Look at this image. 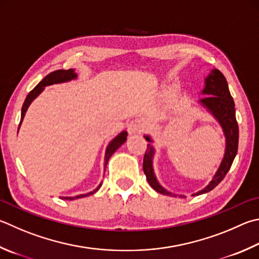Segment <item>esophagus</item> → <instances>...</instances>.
<instances>
[{"label":"esophagus","mask_w":259,"mask_h":259,"mask_svg":"<svg viewBox=\"0 0 259 259\" xmlns=\"http://www.w3.org/2000/svg\"><path fill=\"white\" fill-rule=\"evenodd\" d=\"M144 130H145V124L143 123L142 121L138 120V119L133 120L128 124V133L130 135H133V134H142Z\"/></svg>","instance_id":"obj_1"}]
</instances>
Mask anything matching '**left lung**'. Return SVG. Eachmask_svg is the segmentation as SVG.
<instances>
[{
  "mask_svg": "<svg viewBox=\"0 0 259 259\" xmlns=\"http://www.w3.org/2000/svg\"><path fill=\"white\" fill-rule=\"evenodd\" d=\"M203 94H207L208 96H206L203 100H200V103L219 120L220 124L222 125L225 138H227V148H225L223 161L221 163L216 175L211 179V181L209 182V185L207 187L204 188V189L200 190L199 192H197V196L213 190L214 188L225 178V176H227V173L230 170V167L232 165L234 157H236L237 155L239 143V126L236 119L234 102L231 94H230L227 79H225L223 73L221 72L220 70L214 69L213 71L209 73V76L206 78ZM145 138L147 142L152 143V139H150L148 136H145ZM153 155L154 147L150 144H147V148H146L144 156L143 168L148 183L154 190H156L159 194L177 197V195L164 189V188L157 182L153 171Z\"/></svg>",
  "mask_w": 259,
  "mask_h": 259,
  "instance_id": "1",
  "label": "left lung"
}]
</instances>
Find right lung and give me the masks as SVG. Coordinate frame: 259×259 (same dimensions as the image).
<instances>
[{"label":"right lung","mask_w":259,"mask_h":259,"mask_svg":"<svg viewBox=\"0 0 259 259\" xmlns=\"http://www.w3.org/2000/svg\"><path fill=\"white\" fill-rule=\"evenodd\" d=\"M77 77L76 72H74V70L72 69H69V70H56V71H53L49 73L48 76H46L43 80H41L37 86L32 89L31 92H29V94H28L25 102H23V105H22V109H21V120H20V123H19V126H20L21 122L23 120V116H25L26 114V111L28 109V106L30 105V103L35 100V98L39 95V94L41 93V91H43L45 86H50V84H53V83H60V82H64V81H69L71 80V79H74ZM126 136H128V133L126 131H122V133L116 136V137L112 140V142L109 144V146H107L106 148V153H105V164H104V170L105 167L107 165V162H109L110 157L113 155V153L115 152V150L120 147V146L123 144L125 140H126ZM101 185L98 186V188H96L95 190L89 192V194H86V195H79V196H76V197H64V199H77V198H82V197H86V196H89V195H93L94 192H96L98 189H100Z\"/></svg>","instance_id":"right-lung-1"}]
</instances>
